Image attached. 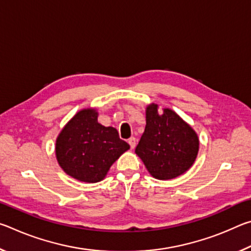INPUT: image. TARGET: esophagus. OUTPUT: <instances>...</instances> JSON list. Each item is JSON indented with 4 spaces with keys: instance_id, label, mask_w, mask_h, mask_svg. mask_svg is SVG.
I'll use <instances>...</instances> for the list:
<instances>
[{
    "instance_id": "obj_1",
    "label": "esophagus",
    "mask_w": 251,
    "mask_h": 251,
    "mask_svg": "<svg viewBox=\"0 0 251 251\" xmlns=\"http://www.w3.org/2000/svg\"><path fill=\"white\" fill-rule=\"evenodd\" d=\"M128 144H129L130 148H134L136 146V138L135 137H130L128 139Z\"/></svg>"
}]
</instances>
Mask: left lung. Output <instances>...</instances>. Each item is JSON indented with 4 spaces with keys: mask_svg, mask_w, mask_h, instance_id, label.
<instances>
[{
    "mask_svg": "<svg viewBox=\"0 0 251 251\" xmlns=\"http://www.w3.org/2000/svg\"><path fill=\"white\" fill-rule=\"evenodd\" d=\"M199 151L196 131L171 108L159 114L157 104L146 107V126L135 152L151 175L168 180L193 166Z\"/></svg>",
    "mask_w": 251,
    "mask_h": 251,
    "instance_id": "obj_1",
    "label": "left lung"
}]
</instances>
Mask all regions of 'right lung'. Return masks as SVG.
Instances as JSON below:
<instances>
[{"label":"right lung","instance_id":"1","mask_svg":"<svg viewBox=\"0 0 251 251\" xmlns=\"http://www.w3.org/2000/svg\"><path fill=\"white\" fill-rule=\"evenodd\" d=\"M96 108H84L67 122L55 144L57 163L67 175L84 182H99L129 145L112 126L97 121Z\"/></svg>","mask_w":251,"mask_h":251}]
</instances>
